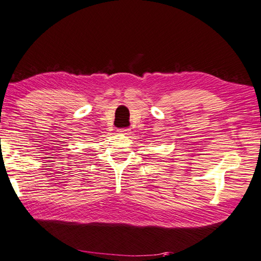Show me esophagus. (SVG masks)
Returning a JSON list of instances; mask_svg holds the SVG:
<instances>
[{
  "instance_id": "1",
  "label": "esophagus",
  "mask_w": 261,
  "mask_h": 261,
  "mask_svg": "<svg viewBox=\"0 0 261 261\" xmlns=\"http://www.w3.org/2000/svg\"><path fill=\"white\" fill-rule=\"evenodd\" d=\"M118 132H119L120 134H129V129H127V128H121V129H118Z\"/></svg>"
}]
</instances>
